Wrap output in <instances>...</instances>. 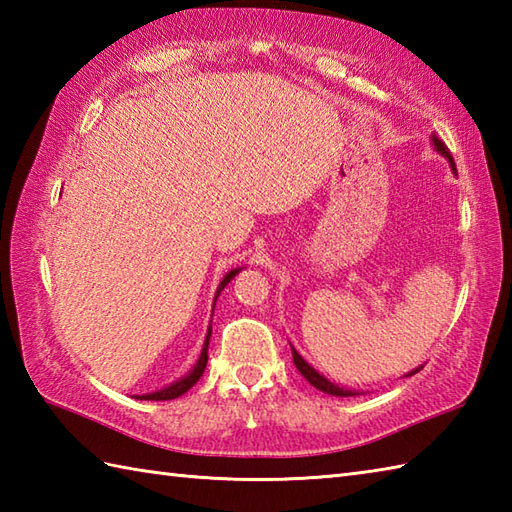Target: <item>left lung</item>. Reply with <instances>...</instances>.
Listing matches in <instances>:
<instances>
[{"instance_id":"obj_1","label":"left lung","mask_w":512,"mask_h":512,"mask_svg":"<svg viewBox=\"0 0 512 512\" xmlns=\"http://www.w3.org/2000/svg\"><path fill=\"white\" fill-rule=\"evenodd\" d=\"M431 143H433V147H436V151H438L440 156H444V158L449 160L451 171L458 173V169H455V162H453V156H451L449 147L444 145L438 136H431ZM290 347H292V345H290ZM292 361H295V365H297V369H299V372H301V376L306 378L312 387H317L319 391H323V394H330V396H341V398H345V396H358V391H352V389H345V387L334 385L332 380H328V378H325L323 374H319L317 369H314V367H312L308 361H303L301 354L295 350V347H292ZM418 369H420V367H418ZM418 369H413L411 374H416ZM411 374H409V376H411Z\"/></svg>"}]
</instances>
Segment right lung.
<instances>
[{
	"label": "right lung",
	"instance_id": "right-lung-1",
	"mask_svg": "<svg viewBox=\"0 0 512 512\" xmlns=\"http://www.w3.org/2000/svg\"><path fill=\"white\" fill-rule=\"evenodd\" d=\"M239 270L242 268H235V270H231V273H226V277L220 281V286H217V292H215V301H217V297H220V292L228 286V281H231ZM213 308H215V303H213ZM209 339H211V325H209V332H206V339H204V345H202V352H200V358H198V363H195V367L191 369V372L187 374V376H182L180 380H176V383H171L169 387H165V389H158V391H151V394H143V396H136L138 400H173V398H178V396H182V394H187V391L198 383L200 380V376L204 374V367H206V361H209Z\"/></svg>",
	"mask_w": 512,
	"mask_h": 512
}]
</instances>
